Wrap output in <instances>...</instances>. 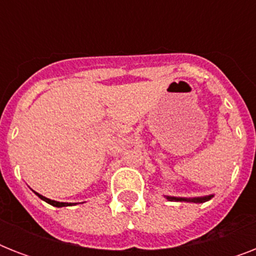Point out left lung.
I'll return each instance as SVG.
<instances>
[{"label": "left lung", "instance_id": "1", "mask_svg": "<svg viewBox=\"0 0 256 256\" xmlns=\"http://www.w3.org/2000/svg\"><path fill=\"white\" fill-rule=\"evenodd\" d=\"M214 195H206V196H196V198H178V196H168L166 195V198L171 202H194V203H203L210 200Z\"/></svg>", "mask_w": 256, "mask_h": 256}]
</instances>
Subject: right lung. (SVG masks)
Instances as JSON below:
<instances>
[{"label":"right lung","mask_w":256,"mask_h":256,"mask_svg":"<svg viewBox=\"0 0 256 256\" xmlns=\"http://www.w3.org/2000/svg\"><path fill=\"white\" fill-rule=\"evenodd\" d=\"M36 194H37L38 196L42 199V200H45L46 203H49V204H52V206H54V207H66V206H72V204H73V203H65V202H57V200H52V199L45 198L44 195L38 194V192H36Z\"/></svg>","instance_id":"obj_1"}]
</instances>
